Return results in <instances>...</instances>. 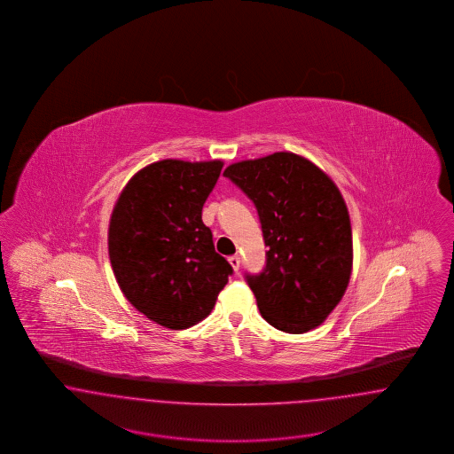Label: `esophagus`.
<instances>
[{"mask_svg": "<svg viewBox=\"0 0 454 454\" xmlns=\"http://www.w3.org/2000/svg\"><path fill=\"white\" fill-rule=\"evenodd\" d=\"M228 262L231 263L233 270H235V272H238V269H239V262H241V260H239V255H231V257L228 259Z\"/></svg>", "mask_w": 454, "mask_h": 454, "instance_id": "obj_1", "label": "esophagus"}]
</instances>
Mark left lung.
<instances>
[{
    "label": "left lung",
    "mask_w": 454,
    "mask_h": 454,
    "mask_svg": "<svg viewBox=\"0 0 454 454\" xmlns=\"http://www.w3.org/2000/svg\"><path fill=\"white\" fill-rule=\"evenodd\" d=\"M259 213L263 272L247 276L262 317L287 333L324 324L352 272V228L333 180L294 153L230 165L224 173Z\"/></svg>",
    "instance_id": "8db88e82"
}]
</instances>
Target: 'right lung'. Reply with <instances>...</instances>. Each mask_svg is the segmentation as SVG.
<instances>
[{
    "instance_id": "add662e5",
    "label": "right lung",
    "mask_w": 454,
    "mask_h": 454,
    "mask_svg": "<svg viewBox=\"0 0 454 454\" xmlns=\"http://www.w3.org/2000/svg\"><path fill=\"white\" fill-rule=\"evenodd\" d=\"M223 161L161 160L136 173L108 224V257L128 301L172 330L204 320L233 274L215 250L202 206Z\"/></svg>"
}]
</instances>
